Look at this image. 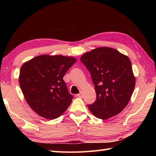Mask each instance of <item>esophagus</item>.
I'll return each mask as SVG.
<instances>
[{
    "mask_svg": "<svg viewBox=\"0 0 156 156\" xmlns=\"http://www.w3.org/2000/svg\"><path fill=\"white\" fill-rule=\"evenodd\" d=\"M77 97L79 98H82L83 97V94H82V92H80V93L77 94Z\"/></svg>",
    "mask_w": 156,
    "mask_h": 156,
    "instance_id": "34e87169",
    "label": "esophagus"
}]
</instances>
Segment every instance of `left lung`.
Instances as JSON below:
<instances>
[{
  "label": "left lung",
  "instance_id": "obj_1",
  "mask_svg": "<svg viewBox=\"0 0 156 156\" xmlns=\"http://www.w3.org/2000/svg\"><path fill=\"white\" fill-rule=\"evenodd\" d=\"M80 60L90 73L97 94L89 110L102 120L120 113L135 86L130 59L117 49L101 47L85 53Z\"/></svg>",
  "mask_w": 156,
  "mask_h": 156
}]
</instances>
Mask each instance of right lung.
Returning a JSON list of instances; mask_svg holds the SVG:
<instances>
[{
	"instance_id": "1",
	"label": "right lung",
	"mask_w": 156,
	"mask_h": 156,
	"mask_svg": "<svg viewBox=\"0 0 156 156\" xmlns=\"http://www.w3.org/2000/svg\"><path fill=\"white\" fill-rule=\"evenodd\" d=\"M76 62L74 58L62 55H41L23 64L19 85L26 101L36 113L51 120L68 108L74 97L63 77Z\"/></svg>"
}]
</instances>
